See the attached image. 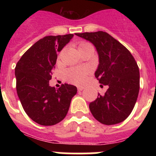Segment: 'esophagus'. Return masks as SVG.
I'll return each instance as SVG.
<instances>
[{"mask_svg":"<svg viewBox=\"0 0 156 156\" xmlns=\"http://www.w3.org/2000/svg\"><path fill=\"white\" fill-rule=\"evenodd\" d=\"M83 89H84V87H82V86H80V87H77V90H79V91H81V90H83Z\"/></svg>","mask_w":156,"mask_h":156,"instance_id":"1","label":"esophagus"}]
</instances>
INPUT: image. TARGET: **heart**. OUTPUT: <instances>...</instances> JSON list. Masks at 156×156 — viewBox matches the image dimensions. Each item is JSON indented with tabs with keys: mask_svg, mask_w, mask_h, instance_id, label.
Instances as JSON below:
<instances>
[{
	"mask_svg": "<svg viewBox=\"0 0 156 156\" xmlns=\"http://www.w3.org/2000/svg\"><path fill=\"white\" fill-rule=\"evenodd\" d=\"M89 44H90L89 43L82 41L78 45V48L79 50H80ZM89 73H90V69L88 68H72L66 71V78L71 83L80 85L86 81Z\"/></svg>",
	"mask_w": 156,
	"mask_h": 156,
	"instance_id": "b5f03b06",
	"label": "heart"
}]
</instances>
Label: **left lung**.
<instances>
[{"instance_id": "obj_1", "label": "left lung", "mask_w": 156, "mask_h": 156, "mask_svg": "<svg viewBox=\"0 0 156 156\" xmlns=\"http://www.w3.org/2000/svg\"><path fill=\"white\" fill-rule=\"evenodd\" d=\"M76 35L94 45L99 58L95 77L108 87L105 94H98L97 99L89 105L92 115L102 124L122 122L131 113L140 89L139 68L134 58L127 48L105 32Z\"/></svg>"}]
</instances>
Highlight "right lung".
<instances>
[{
	"instance_id": "add662e5",
	"label": "right lung",
	"mask_w": 156,
	"mask_h": 156,
	"mask_svg": "<svg viewBox=\"0 0 156 156\" xmlns=\"http://www.w3.org/2000/svg\"><path fill=\"white\" fill-rule=\"evenodd\" d=\"M73 37V34L44 37L25 52L16 66L19 100L28 116L40 125L52 126L61 122L77 92L76 87L68 83L58 89L49 86L57 52Z\"/></svg>"
}]
</instances>
